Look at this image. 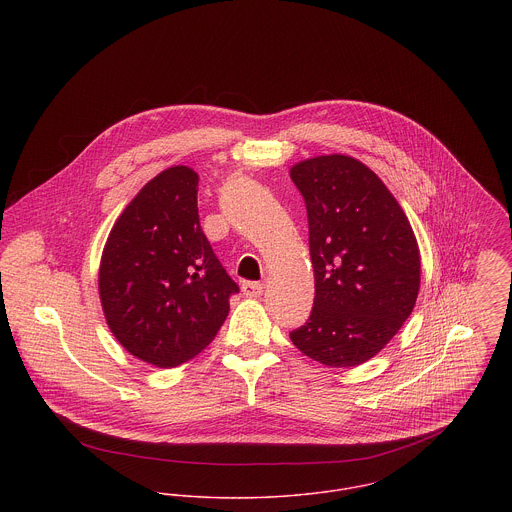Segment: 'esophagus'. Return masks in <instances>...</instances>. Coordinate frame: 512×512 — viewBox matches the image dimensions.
I'll return each instance as SVG.
<instances>
[{
  "label": "esophagus",
  "mask_w": 512,
  "mask_h": 512,
  "mask_svg": "<svg viewBox=\"0 0 512 512\" xmlns=\"http://www.w3.org/2000/svg\"><path fill=\"white\" fill-rule=\"evenodd\" d=\"M242 292L246 297H260L264 292V286L260 282H244L242 284Z\"/></svg>",
  "instance_id": "obj_1"
}]
</instances>
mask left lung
I'll list each match as a JSON object with an SVG mask.
<instances>
[{
  "mask_svg": "<svg viewBox=\"0 0 512 512\" xmlns=\"http://www.w3.org/2000/svg\"><path fill=\"white\" fill-rule=\"evenodd\" d=\"M292 181L307 207L315 299L290 339L321 365H363L416 305V236L386 185L353 157L301 161Z\"/></svg>",
  "mask_w": 512,
  "mask_h": 512,
  "instance_id": "1",
  "label": "left lung"
}]
</instances>
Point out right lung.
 I'll use <instances>...</instances> for the list:
<instances>
[{"mask_svg": "<svg viewBox=\"0 0 512 512\" xmlns=\"http://www.w3.org/2000/svg\"><path fill=\"white\" fill-rule=\"evenodd\" d=\"M197 193L193 169L161 171L116 220L102 252L108 327L128 353L159 368L197 357L240 292L203 234Z\"/></svg>", "mask_w": 512, "mask_h": 512, "instance_id": "right-lung-1", "label": "right lung"}]
</instances>
